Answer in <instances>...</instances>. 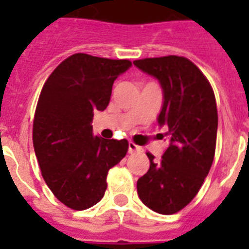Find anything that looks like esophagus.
<instances>
[{"label":"esophagus","mask_w":249,"mask_h":249,"mask_svg":"<svg viewBox=\"0 0 249 249\" xmlns=\"http://www.w3.org/2000/svg\"><path fill=\"white\" fill-rule=\"evenodd\" d=\"M142 148L140 147V146H137L136 143H133V142H129V148L128 151L130 152V154H133V152H140Z\"/></svg>","instance_id":"obj_1"}]
</instances>
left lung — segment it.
I'll list each match as a JSON object with an SVG mask.
<instances>
[{"label":"left lung","mask_w":249,"mask_h":249,"mask_svg":"<svg viewBox=\"0 0 249 249\" xmlns=\"http://www.w3.org/2000/svg\"><path fill=\"white\" fill-rule=\"evenodd\" d=\"M133 64L155 77L163 89L158 123L169 138L159 161L147 152L150 168L137 181V191L154 212L173 214L195 197L212 166L218 125L216 98L207 77L187 58H146Z\"/></svg>","instance_id":"left-lung-1"}]
</instances>
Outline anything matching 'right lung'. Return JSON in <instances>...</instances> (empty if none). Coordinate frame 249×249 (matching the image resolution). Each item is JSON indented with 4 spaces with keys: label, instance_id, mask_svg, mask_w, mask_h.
<instances>
[{
    "label": "right lung",
    "instance_id": "obj_1",
    "mask_svg": "<svg viewBox=\"0 0 249 249\" xmlns=\"http://www.w3.org/2000/svg\"><path fill=\"white\" fill-rule=\"evenodd\" d=\"M130 67V60L79 53L63 60L41 90L33 147L46 185L68 208L97 204L108 170L126 155L128 141L94 136L91 121L108 106L113 81Z\"/></svg>",
    "mask_w": 249,
    "mask_h": 249
}]
</instances>
